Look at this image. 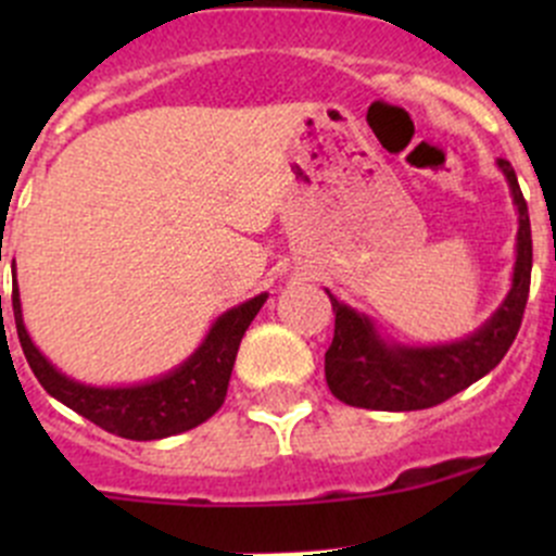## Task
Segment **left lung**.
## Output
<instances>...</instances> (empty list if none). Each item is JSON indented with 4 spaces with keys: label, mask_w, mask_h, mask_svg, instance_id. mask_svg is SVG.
Here are the masks:
<instances>
[{
    "label": "left lung",
    "mask_w": 556,
    "mask_h": 556,
    "mask_svg": "<svg viewBox=\"0 0 556 556\" xmlns=\"http://www.w3.org/2000/svg\"><path fill=\"white\" fill-rule=\"evenodd\" d=\"M497 166L506 174L519 212L517 263L511 290L501 309L468 339L435 346H403L384 341L366 314L339 304L328 293L336 312V330L325 352V379L339 401L374 412H417L439 406L486 377L506 357L519 333L530 293L532 237L517 174L506 159L497 161Z\"/></svg>",
    "instance_id": "obj_1"
}]
</instances>
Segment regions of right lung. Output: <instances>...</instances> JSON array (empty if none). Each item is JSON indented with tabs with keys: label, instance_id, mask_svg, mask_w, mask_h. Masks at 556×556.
<instances>
[{
	"label": "right lung",
	"instance_id": "right-lung-1",
	"mask_svg": "<svg viewBox=\"0 0 556 556\" xmlns=\"http://www.w3.org/2000/svg\"><path fill=\"white\" fill-rule=\"evenodd\" d=\"M266 299L268 295L261 293L220 314L199 350L166 377L131 387H91L64 377L37 350L35 341L26 333L24 314H21L18 282H13L15 328H18V341L37 382L45 387L48 395H53L80 417L91 419L106 433L131 441H155L185 433L206 422L223 406L244 330L250 328Z\"/></svg>",
	"mask_w": 556,
	"mask_h": 556
}]
</instances>
